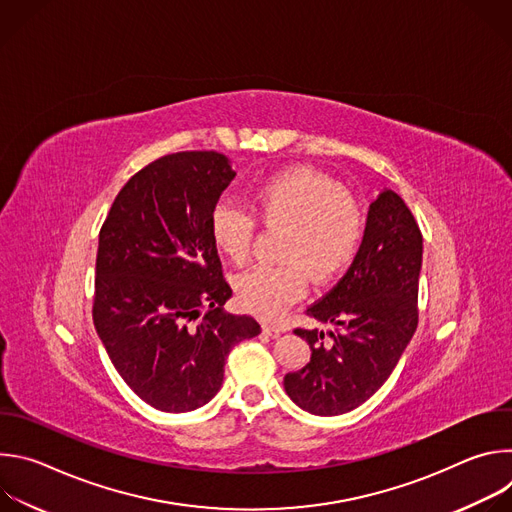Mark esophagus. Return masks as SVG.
I'll list each match as a JSON object with an SVG mask.
<instances>
[{"mask_svg": "<svg viewBox=\"0 0 512 512\" xmlns=\"http://www.w3.org/2000/svg\"><path fill=\"white\" fill-rule=\"evenodd\" d=\"M263 332L267 334V336H271V338H277V336H281V328L279 326H273V324H263Z\"/></svg>", "mask_w": 512, "mask_h": 512, "instance_id": "34e87169", "label": "esophagus"}]
</instances>
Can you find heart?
<instances>
[{
  "label": "heart",
  "instance_id": "heart-1",
  "mask_svg": "<svg viewBox=\"0 0 512 512\" xmlns=\"http://www.w3.org/2000/svg\"><path fill=\"white\" fill-rule=\"evenodd\" d=\"M251 204L265 225H287L285 261L259 265L237 279L241 306L261 318H279L306 294L312 277L326 285L346 273L367 235L364 202L310 166L263 178L251 190ZM255 214L235 202H218L210 212V239L235 265H245L253 253Z\"/></svg>",
  "mask_w": 512,
  "mask_h": 512
}]
</instances>
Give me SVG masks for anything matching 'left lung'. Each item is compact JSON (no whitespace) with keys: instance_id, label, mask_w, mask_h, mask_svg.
Returning <instances> with one entry per match:
<instances>
[{"instance_id":"8db88e82","label":"left lung","mask_w":512,"mask_h":512,"mask_svg":"<svg viewBox=\"0 0 512 512\" xmlns=\"http://www.w3.org/2000/svg\"><path fill=\"white\" fill-rule=\"evenodd\" d=\"M423 239L407 204L385 190L369 208L367 235L346 275L306 312L338 326L296 328L312 348L302 371L287 373L285 393L314 415H340L373 397L389 379L419 322Z\"/></svg>"}]
</instances>
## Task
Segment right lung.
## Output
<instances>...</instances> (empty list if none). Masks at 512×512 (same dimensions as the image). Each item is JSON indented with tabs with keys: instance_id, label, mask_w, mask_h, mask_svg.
I'll list each match as a JSON object with an SVG mask.
<instances>
[{
	"instance_id": "1",
	"label": "right lung",
	"mask_w": 512,
	"mask_h": 512,
	"mask_svg": "<svg viewBox=\"0 0 512 512\" xmlns=\"http://www.w3.org/2000/svg\"><path fill=\"white\" fill-rule=\"evenodd\" d=\"M233 178L223 154L162 156L129 178L99 233L97 334L121 379L160 411L208 403L231 348L261 332L223 312L233 289L208 231Z\"/></svg>"
}]
</instances>
